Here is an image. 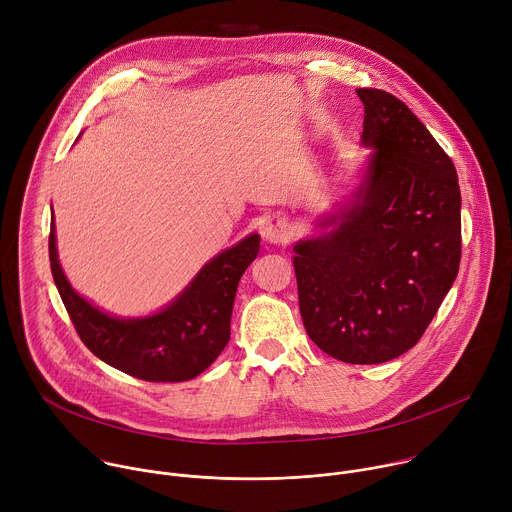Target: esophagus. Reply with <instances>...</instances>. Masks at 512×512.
I'll return each instance as SVG.
<instances>
[{"label": "esophagus", "mask_w": 512, "mask_h": 512, "mask_svg": "<svg viewBox=\"0 0 512 512\" xmlns=\"http://www.w3.org/2000/svg\"><path fill=\"white\" fill-rule=\"evenodd\" d=\"M261 235L265 241H269L273 245H283L291 237L289 225L285 221H281V218H269V221H265Z\"/></svg>", "instance_id": "esophagus-1"}]
</instances>
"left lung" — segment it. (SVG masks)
<instances>
[{
    "label": "left lung",
    "mask_w": 512,
    "mask_h": 512,
    "mask_svg": "<svg viewBox=\"0 0 512 512\" xmlns=\"http://www.w3.org/2000/svg\"><path fill=\"white\" fill-rule=\"evenodd\" d=\"M364 105L360 182L294 245L300 314L332 358L379 364L423 336L462 255V196L450 156L397 97L356 89Z\"/></svg>",
    "instance_id": "left-lung-1"
}]
</instances>
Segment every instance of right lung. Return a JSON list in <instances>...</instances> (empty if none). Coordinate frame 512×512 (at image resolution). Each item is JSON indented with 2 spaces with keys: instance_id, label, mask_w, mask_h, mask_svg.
<instances>
[{
  "instance_id": "right-lung-1",
  "label": "right lung",
  "mask_w": 512,
  "mask_h": 512,
  "mask_svg": "<svg viewBox=\"0 0 512 512\" xmlns=\"http://www.w3.org/2000/svg\"><path fill=\"white\" fill-rule=\"evenodd\" d=\"M259 243L261 237L251 233L214 255L168 306L139 318L103 312L70 285L58 261L54 212L48 253L62 304L97 358L141 381L180 383L198 377L225 350L237 285L255 261Z\"/></svg>"
}]
</instances>
